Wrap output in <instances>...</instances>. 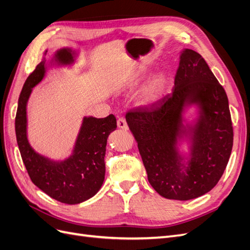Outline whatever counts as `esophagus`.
Masks as SVG:
<instances>
[{"mask_svg": "<svg viewBox=\"0 0 250 250\" xmlns=\"http://www.w3.org/2000/svg\"><path fill=\"white\" fill-rule=\"evenodd\" d=\"M117 126H118L119 128H122V130H124V131L128 130L127 124H126L125 119L124 117H119V118L117 119Z\"/></svg>", "mask_w": 250, "mask_h": 250, "instance_id": "esophagus-1", "label": "esophagus"}]
</instances>
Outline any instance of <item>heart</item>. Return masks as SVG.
<instances>
[{"label":"heart","instance_id":"1","mask_svg":"<svg viewBox=\"0 0 250 250\" xmlns=\"http://www.w3.org/2000/svg\"><path fill=\"white\" fill-rule=\"evenodd\" d=\"M143 76L138 74L132 80V84L137 85L140 83ZM166 85H167V75L165 73H160L156 75L147 85L140 96V103L142 105H151L158 102L163 96Z\"/></svg>","mask_w":250,"mask_h":250}]
</instances>
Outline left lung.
Wrapping results in <instances>:
<instances>
[{
    "label": "left lung",
    "mask_w": 250,
    "mask_h": 250,
    "mask_svg": "<svg viewBox=\"0 0 250 250\" xmlns=\"http://www.w3.org/2000/svg\"><path fill=\"white\" fill-rule=\"evenodd\" d=\"M196 105L198 117L184 125L186 107ZM138 143L147 177L166 199L188 201L213 188L226 170L233 147V126L224 87L202 55L183 49L170 95L150 107L125 115ZM190 143L188 156L178 142Z\"/></svg>",
    "instance_id": "left-lung-1"
}]
</instances>
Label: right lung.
Masks as SVG:
<instances>
[{"label":"right lung","instance_id":"obj_1","mask_svg":"<svg viewBox=\"0 0 250 250\" xmlns=\"http://www.w3.org/2000/svg\"><path fill=\"white\" fill-rule=\"evenodd\" d=\"M47 50H45L46 55ZM76 52L71 48L55 51L50 63L68 66L74 62ZM46 60L26 78L18 99L15 134L22 162L37 188L64 204H79L100 190L105 179V153L108 136L116 130V118L84 116L72 154L63 161H54L36 152L27 140L26 105L32 89L44 78Z\"/></svg>","mask_w":250,"mask_h":250}]
</instances>
